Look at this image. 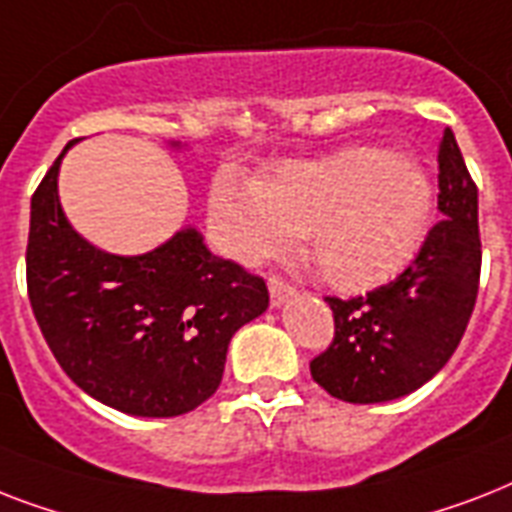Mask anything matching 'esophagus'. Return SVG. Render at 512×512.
Returning <instances> with one entry per match:
<instances>
[{
    "label": "esophagus",
    "instance_id": "esophagus-1",
    "mask_svg": "<svg viewBox=\"0 0 512 512\" xmlns=\"http://www.w3.org/2000/svg\"><path fill=\"white\" fill-rule=\"evenodd\" d=\"M268 295H271L273 308H281V305L287 303V300H292L297 292H295V287H289L287 281L268 279Z\"/></svg>",
    "mask_w": 512,
    "mask_h": 512
}]
</instances>
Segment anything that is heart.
Returning <instances> with one entry per match:
<instances>
[{"label": "heart", "mask_w": 512, "mask_h": 512, "mask_svg": "<svg viewBox=\"0 0 512 512\" xmlns=\"http://www.w3.org/2000/svg\"><path fill=\"white\" fill-rule=\"evenodd\" d=\"M436 188L414 156L350 146L287 162L257 183L223 170L209 188V231L241 265L287 255L297 236L340 292L388 284L420 252Z\"/></svg>", "instance_id": "obj_1"}]
</instances>
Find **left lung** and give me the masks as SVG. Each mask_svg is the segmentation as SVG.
<instances>
[{
  "mask_svg": "<svg viewBox=\"0 0 512 512\" xmlns=\"http://www.w3.org/2000/svg\"><path fill=\"white\" fill-rule=\"evenodd\" d=\"M438 220L396 281L366 297H327L335 342L311 361L313 380L348 404L409 396L452 358L476 305L481 276L478 188L444 130L438 151Z\"/></svg>",
  "mask_w": 512,
  "mask_h": 512,
  "instance_id": "8db88e82",
  "label": "left lung"
}]
</instances>
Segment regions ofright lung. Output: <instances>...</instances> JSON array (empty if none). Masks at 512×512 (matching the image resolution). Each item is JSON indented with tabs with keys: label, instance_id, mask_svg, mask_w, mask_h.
Returning a JSON list of instances; mask_svg holds the SVG:
<instances>
[{
	"label": "right lung",
	"instance_id": "add662e5",
	"mask_svg": "<svg viewBox=\"0 0 512 512\" xmlns=\"http://www.w3.org/2000/svg\"><path fill=\"white\" fill-rule=\"evenodd\" d=\"M31 196L28 300L63 372L132 417H177L223 380L228 342L268 308L265 281L212 255L193 225L143 255L95 247L68 223L58 175ZM180 151V143H170Z\"/></svg>",
	"mask_w": 512,
	"mask_h": 512
}]
</instances>
